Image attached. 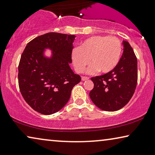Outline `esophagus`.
Listing matches in <instances>:
<instances>
[{"instance_id": "1", "label": "esophagus", "mask_w": 155, "mask_h": 155, "mask_svg": "<svg viewBox=\"0 0 155 155\" xmlns=\"http://www.w3.org/2000/svg\"><path fill=\"white\" fill-rule=\"evenodd\" d=\"M81 79H82V81H87V80L89 79V77H85V76H82V77H81Z\"/></svg>"}]
</instances>
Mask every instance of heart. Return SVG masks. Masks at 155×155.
I'll use <instances>...</instances> for the list:
<instances>
[{"mask_svg": "<svg viewBox=\"0 0 155 155\" xmlns=\"http://www.w3.org/2000/svg\"><path fill=\"white\" fill-rule=\"evenodd\" d=\"M122 51L121 41L116 37L96 35L85 39L78 48L73 49L71 60L76 71L81 73L90 63L87 72L107 74L116 68Z\"/></svg>", "mask_w": 155, "mask_h": 155, "instance_id": "1", "label": "heart"}]
</instances>
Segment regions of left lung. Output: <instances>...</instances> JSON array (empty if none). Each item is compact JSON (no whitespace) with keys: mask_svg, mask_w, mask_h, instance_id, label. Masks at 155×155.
<instances>
[{"mask_svg":"<svg viewBox=\"0 0 155 155\" xmlns=\"http://www.w3.org/2000/svg\"><path fill=\"white\" fill-rule=\"evenodd\" d=\"M123 54L114 70L92 77L91 100L100 109L115 111L124 107L134 93L138 81L137 58L129 42L124 41Z\"/></svg>","mask_w":155,"mask_h":155,"instance_id":"obj_1","label":"left lung"}]
</instances>
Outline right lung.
Returning <instances> with one entry per match:
<instances>
[{
    "instance_id": "add662e5",
    "label": "right lung",
    "mask_w": 155,
    "mask_h": 155,
    "mask_svg": "<svg viewBox=\"0 0 155 155\" xmlns=\"http://www.w3.org/2000/svg\"><path fill=\"white\" fill-rule=\"evenodd\" d=\"M74 35L48 33L27 44L18 67V87L26 103L44 115L55 114L68 103L73 87L81 78L71 70ZM45 48L54 52L43 56Z\"/></svg>"
}]
</instances>
